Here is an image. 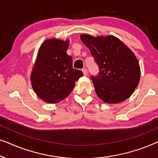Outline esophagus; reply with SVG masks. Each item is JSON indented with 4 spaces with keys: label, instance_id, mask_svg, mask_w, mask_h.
<instances>
[{
    "label": "esophagus",
    "instance_id": "34e87169",
    "mask_svg": "<svg viewBox=\"0 0 158 158\" xmlns=\"http://www.w3.org/2000/svg\"><path fill=\"white\" fill-rule=\"evenodd\" d=\"M82 71H83V75H85V76H86V75H88V70H87V69H86V68L83 69V70H82Z\"/></svg>",
    "mask_w": 158,
    "mask_h": 158
}]
</instances>
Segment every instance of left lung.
Listing matches in <instances>:
<instances>
[{
  "label": "left lung",
  "instance_id": "1",
  "mask_svg": "<svg viewBox=\"0 0 158 158\" xmlns=\"http://www.w3.org/2000/svg\"><path fill=\"white\" fill-rule=\"evenodd\" d=\"M81 39L99 68L98 75H91L97 96L109 103L128 98L140 79L139 62L132 51L114 36L82 34Z\"/></svg>",
  "mask_w": 158,
  "mask_h": 158
}]
</instances>
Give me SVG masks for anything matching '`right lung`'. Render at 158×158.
Here are the masks:
<instances>
[{"label":"right lung","instance_id":"right-lung-1","mask_svg":"<svg viewBox=\"0 0 158 158\" xmlns=\"http://www.w3.org/2000/svg\"><path fill=\"white\" fill-rule=\"evenodd\" d=\"M69 41L47 40L39 49L31 75L32 88L45 102L56 103L63 100L83 75L73 68V59L67 54Z\"/></svg>","mask_w":158,"mask_h":158}]
</instances>
